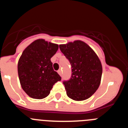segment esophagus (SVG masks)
<instances>
[{
    "mask_svg": "<svg viewBox=\"0 0 128 128\" xmlns=\"http://www.w3.org/2000/svg\"><path fill=\"white\" fill-rule=\"evenodd\" d=\"M58 74H60V76H62V70H61V69L58 70Z\"/></svg>",
    "mask_w": 128,
    "mask_h": 128,
    "instance_id": "1",
    "label": "esophagus"
}]
</instances>
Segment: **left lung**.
<instances>
[{
    "label": "left lung",
    "mask_w": 128,
    "mask_h": 128,
    "mask_svg": "<svg viewBox=\"0 0 128 128\" xmlns=\"http://www.w3.org/2000/svg\"><path fill=\"white\" fill-rule=\"evenodd\" d=\"M60 48L72 66V75L64 81L66 95L75 100L88 99L98 90L102 76V65L97 54L80 40L60 45Z\"/></svg>",
    "instance_id": "8db88e82"
}]
</instances>
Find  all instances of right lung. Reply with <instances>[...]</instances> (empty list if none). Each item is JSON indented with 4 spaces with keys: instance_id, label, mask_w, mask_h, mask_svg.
Returning <instances> with one entry per match:
<instances>
[{
    "instance_id": "right-lung-1",
    "label": "right lung",
    "mask_w": 128,
    "mask_h": 128,
    "mask_svg": "<svg viewBox=\"0 0 128 128\" xmlns=\"http://www.w3.org/2000/svg\"><path fill=\"white\" fill-rule=\"evenodd\" d=\"M58 49L57 44L38 39L22 52L18 63V74L22 89L30 98H46L53 85L62 80L50 61Z\"/></svg>"
}]
</instances>
